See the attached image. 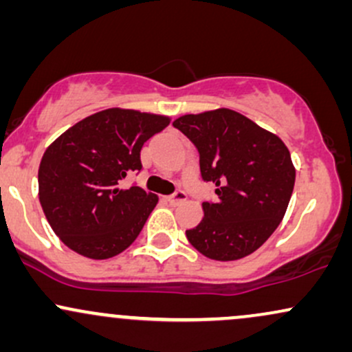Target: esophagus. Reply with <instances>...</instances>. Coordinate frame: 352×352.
Masks as SVG:
<instances>
[{"mask_svg":"<svg viewBox=\"0 0 352 352\" xmlns=\"http://www.w3.org/2000/svg\"><path fill=\"white\" fill-rule=\"evenodd\" d=\"M185 200H187V195H185V192H182V190H179V192H175L170 197H167V201L170 205H179V204H182V201H185Z\"/></svg>","mask_w":352,"mask_h":352,"instance_id":"esophagus-1","label":"esophagus"}]
</instances>
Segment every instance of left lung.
Wrapping results in <instances>:
<instances>
[{"mask_svg":"<svg viewBox=\"0 0 352 352\" xmlns=\"http://www.w3.org/2000/svg\"><path fill=\"white\" fill-rule=\"evenodd\" d=\"M200 153L204 180L218 200L201 204L204 218L187 230L190 245L217 261L248 256L272 236L292 199L296 170L288 147L232 109L220 107L173 120Z\"/></svg>","mask_w":352,"mask_h":352,"instance_id":"1","label":"left lung"}]
</instances>
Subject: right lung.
Segmentation results:
<instances>
[{"mask_svg":"<svg viewBox=\"0 0 352 352\" xmlns=\"http://www.w3.org/2000/svg\"><path fill=\"white\" fill-rule=\"evenodd\" d=\"M170 117L111 107L79 120L44 152L38 170L39 204L52 232L72 252L106 260L132 245L159 197L122 188L140 170L145 140Z\"/></svg>","mask_w":352,"mask_h":352,"instance_id":"add662e5","label":"right lung"}]
</instances>
